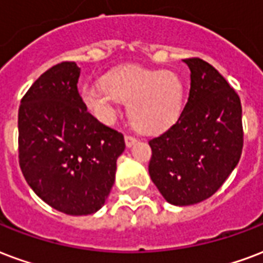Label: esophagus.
<instances>
[{
    "instance_id": "1",
    "label": "esophagus",
    "mask_w": 263,
    "mask_h": 263,
    "mask_svg": "<svg viewBox=\"0 0 263 263\" xmlns=\"http://www.w3.org/2000/svg\"><path fill=\"white\" fill-rule=\"evenodd\" d=\"M124 139H125V146H127V147H131V146H134L136 143V138L135 136H131V135H125V138H124Z\"/></svg>"
}]
</instances>
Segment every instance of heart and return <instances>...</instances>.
<instances>
[{
    "label": "heart",
    "instance_id": "b5f03b06",
    "mask_svg": "<svg viewBox=\"0 0 263 263\" xmlns=\"http://www.w3.org/2000/svg\"><path fill=\"white\" fill-rule=\"evenodd\" d=\"M80 95L87 109L102 123H113L120 102H124L128 103V114L136 129L157 134L178 117L183 84L172 71L124 66L106 74L102 83H84Z\"/></svg>",
    "mask_w": 263,
    "mask_h": 263
}]
</instances>
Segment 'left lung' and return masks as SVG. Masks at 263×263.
<instances>
[{"mask_svg": "<svg viewBox=\"0 0 263 263\" xmlns=\"http://www.w3.org/2000/svg\"><path fill=\"white\" fill-rule=\"evenodd\" d=\"M190 69L189 99L174 125L150 140L149 174L170 204L192 205L223 185L243 150L241 103L219 71L198 58Z\"/></svg>", "mask_w": 263, "mask_h": 263, "instance_id": "obj_1", "label": "left lung"}]
</instances>
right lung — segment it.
Masks as SVG:
<instances>
[{
  "label": "right lung",
  "mask_w": 263,
  "mask_h": 263,
  "mask_svg": "<svg viewBox=\"0 0 263 263\" xmlns=\"http://www.w3.org/2000/svg\"><path fill=\"white\" fill-rule=\"evenodd\" d=\"M78 77L74 62H62L26 92L17 118L19 164L48 205L67 215H89L103 207L113 187L125 142L88 113Z\"/></svg>",
  "instance_id": "right-lung-1"
}]
</instances>
